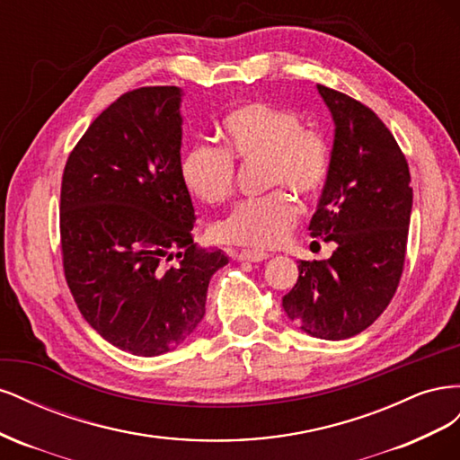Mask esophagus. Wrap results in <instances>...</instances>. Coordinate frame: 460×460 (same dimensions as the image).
<instances>
[{
	"instance_id": "obj_1",
	"label": "esophagus",
	"mask_w": 460,
	"mask_h": 460,
	"mask_svg": "<svg viewBox=\"0 0 460 460\" xmlns=\"http://www.w3.org/2000/svg\"><path fill=\"white\" fill-rule=\"evenodd\" d=\"M267 257H269L267 253L257 252V249H243V252L235 255V259H238V261H247V262H261Z\"/></svg>"
}]
</instances>
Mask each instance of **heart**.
<instances>
[{
	"mask_svg": "<svg viewBox=\"0 0 460 460\" xmlns=\"http://www.w3.org/2000/svg\"><path fill=\"white\" fill-rule=\"evenodd\" d=\"M222 149L193 146L180 164L190 196L205 205L225 201L234 190V164L262 161L264 188L288 186L313 198L326 184L332 151L326 137L303 127L301 117L270 102H249L220 120ZM299 217V207L284 190L235 205L213 226V235L230 245L267 249L280 245Z\"/></svg>",
	"mask_w": 460,
	"mask_h": 460,
	"instance_id": "obj_1",
	"label": "heart"
}]
</instances>
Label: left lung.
Here are the masks:
<instances>
[{
	"label": "left lung",
	"mask_w": 460,
	"mask_h": 460,
	"mask_svg": "<svg viewBox=\"0 0 460 460\" xmlns=\"http://www.w3.org/2000/svg\"><path fill=\"white\" fill-rule=\"evenodd\" d=\"M316 90L336 128L309 230L333 242L336 252L326 261H299V278L282 307L305 333L338 341L368 328L395 294L412 188L407 159L374 111L341 92Z\"/></svg>",
	"instance_id": "8db88e82"
}]
</instances>
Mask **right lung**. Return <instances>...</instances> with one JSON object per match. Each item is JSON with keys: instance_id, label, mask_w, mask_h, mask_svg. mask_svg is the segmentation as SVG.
I'll use <instances>...</instances> for the list:
<instances>
[{"instance_id": "add662e5", "label": "right lung", "mask_w": 460, "mask_h": 460, "mask_svg": "<svg viewBox=\"0 0 460 460\" xmlns=\"http://www.w3.org/2000/svg\"><path fill=\"white\" fill-rule=\"evenodd\" d=\"M182 95L176 86L120 95L63 172L66 284L86 323L137 357L172 351L191 336L211 276L228 264L220 249L193 243V203L180 178Z\"/></svg>"}]
</instances>
